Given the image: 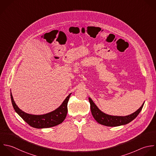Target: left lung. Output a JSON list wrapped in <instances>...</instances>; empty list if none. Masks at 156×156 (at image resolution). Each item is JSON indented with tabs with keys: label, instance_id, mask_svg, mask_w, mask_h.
<instances>
[{
	"label": "left lung",
	"instance_id": "obj_1",
	"mask_svg": "<svg viewBox=\"0 0 156 156\" xmlns=\"http://www.w3.org/2000/svg\"><path fill=\"white\" fill-rule=\"evenodd\" d=\"M89 101L90 105L91 112L95 120L102 125L111 127L126 125L132 122L139 114L145 103L144 102L139 109L130 115L126 116H117L108 115L101 111L90 97H89Z\"/></svg>",
	"mask_w": 156,
	"mask_h": 156
}]
</instances>
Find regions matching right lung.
<instances>
[{"mask_svg": "<svg viewBox=\"0 0 156 156\" xmlns=\"http://www.w3.org/2000/svg\"><path fill=\"white\" fill-rule=\"evenodd\" d=\"M70 95L71 94L66 98L57 109L42 115H33L23 112L16 104L11 92L10 96L11 103L16 112L31 127L42 129L53 127L62 123L67 114V103Z\"/></svg>", "mask_w": 156, "mask_h": 156, "instance_id": "1", "label": "right lung"}]
</instances>
